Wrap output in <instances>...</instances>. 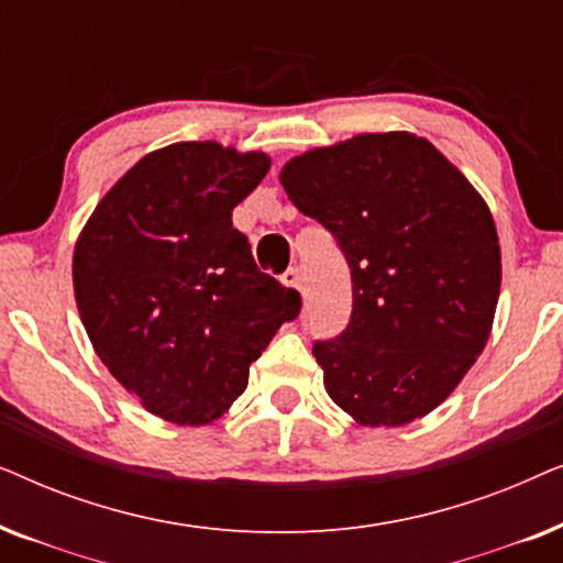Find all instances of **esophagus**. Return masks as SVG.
Here are the masks:
<instances>
[{"label": "esophagus", "instance_id": "esophagus-1", "mask_svg": "<svg viewBox=\"0 0 563 563\" xmlns=\"http://www.w3.org/2000/svg\"><path fill=\"white\" fill-rule=\"evenodd\" d=\"M282 284L289 289H302V276H299V268H287L282 274Z\"/></svg>", "mask_w": 563, "mask_h": 563}]
</instances>
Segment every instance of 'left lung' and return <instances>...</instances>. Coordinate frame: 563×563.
Returning a JSON list of instances; mask_svg holds the SVG:
<instances>
[{
	"mask_svg": "<svg viewBox=\"0 0 563 563\" xmlns=\"http://www.w3.org/2000/svg\"><path fill=\"white\" fill-rule=\"evenodd\" d=\"M279 181L351 266L349 328L312 349L330 399L366 428L426 418L495 322L503 256L487 202L433 143L405 130L305 151Z\"/></svg>",
	"mask_w": 563,
	"mask_h": 563,
	"instance_id": "1",
	"label": "left lung"
}]
</instances>
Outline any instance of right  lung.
<instances>
[{"mask_svg":"<svg viewBox=\"0 0 563 563\" xmlns=\"http://www.w3.org/2000/svg\"><path fill=\"white\" fill-rule=\"evenodd\" d=\"M272 158L214 141L151 151L99 199L74 249V297L97 356L176 426L222 418L299 295L261 274L233 210Z\"/></svg>","mask_w":563,"mask_h":563,"instance_id":"right-lung-1","label":"right lung"}]
</instances>
